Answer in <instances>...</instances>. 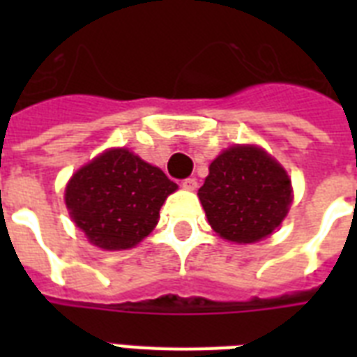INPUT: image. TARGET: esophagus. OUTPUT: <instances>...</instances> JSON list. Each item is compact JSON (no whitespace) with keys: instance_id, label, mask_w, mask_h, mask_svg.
Masks as SVG:
<instances>
[{"instance_id":"1","label":"esophagus","mask_w":357,"mask_h":357,"mask_svg":"<svg viewBox=\"0 0 357 357\" xmlns=\"http://www.w3.org/2000/svg\"><path fill=\"white\" fill-rule=\"evenodd\" d=\"M181 187H183V189H187V190H195L196 187H198V183H196L195 178H187V179H183V181H181Z\"/></svg>"}]
</instances>
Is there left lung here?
<instances>
[{"label": "left lung", "instance_id": "left-lung-1", "mask_svg": "<svg viewBox=\"0 0 357 357\" xmlns=\"http://www.w3.org/2000/svg\"><path fill=\"white\" fill-rule=\"evenodd\" d=\"M198 196L211 228L234 243L271 235L293 200L287 172L254 146H234L220 153Z\"/></svg>", "mask_w": 357, "mask_h": 357}]
</instances>
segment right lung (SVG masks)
<instances>
[{"label":"right lung","mask_w":357,"mask_h":357,"mask_svg":"<svg viewBox=\"0 0 357 357\" xmlns=\"http://www.w3.org/2000/svg\"><path fill=\"white\" fill-rule=\"evenodd\" d=\"M178 185L126 148L109 150L74 174L66 207L77 228L103 250H126L155 228L159 209Z\"/></svg>","instance_id":"obj_1"}]
</instances>
